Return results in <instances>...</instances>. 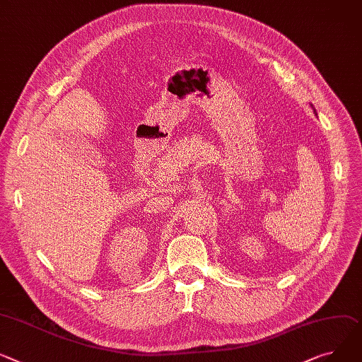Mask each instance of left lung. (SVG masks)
Segmentation results:
<instances>
[{
  "label": "left lung",
  "instance_id": "left-lung-1",
  "mask_svg": "<svg viewBox=\"0 0 362 362\" xmlns=\"http://www.w3.org/2000/svg\"><path fill=\"white\" fill-rule=\"evenodd\" d=\"M311 107H313V105H311ZM313 110H315V113H316V109H315V107H313ZM316 115H317V113H316Z\"/></svg>",
  "mask_w": 362,
  "mask_h": 362
}]
</instances>
